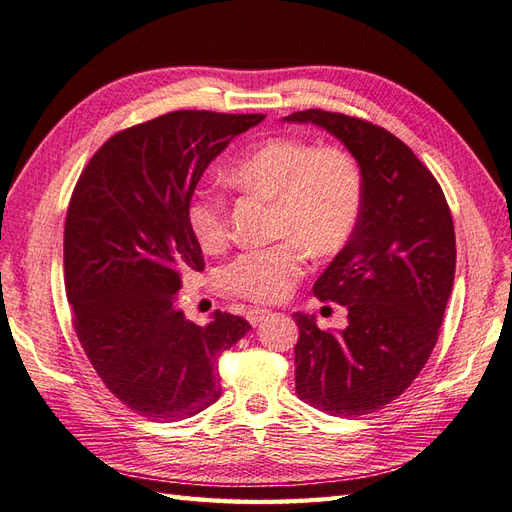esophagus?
I'll return each mask as SVG.
<instances>
[{"label":"esophagus","instance_id":"1","mask_svg":"<svg viewBox=\"0 0 512 512\" xmlns=\"http://www.w3.org/2000/svg\"><path fill=\"white\" fill-rule=\"evenodd\" d=\"M270 313H272V311H268V309H259V307H257V309H251V311L246 313V320L251 322L253 326H257V324L264 322V320L270 316Z\"/></svg>","mask_w":512,"mask_h":512}]
</instances>
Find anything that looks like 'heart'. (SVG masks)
Segmentation results:
<instances>
[{"label":"heart","instance_id":"b5f03b06","mask_svg":"<svg viewBox=\"0 0 512 512\" xmlns=\"http://www.w3.org/2000/svg\"><path fill=\"white\" fill-rule=\"evenodd\" d=\"M225 177L235 188L274 203L272 233L285 240L240 253L222 268V285L255 303H277L290 294L305 268L303 248L329 255L355 231L363 207V179L355 160L333 147L316 149L298 138H268L238 157ZM194 240L205 253L229 242L227 203L199 190L186 209Z\"/></svg>","mask_w":512,"mask_h":512}]
</instances>
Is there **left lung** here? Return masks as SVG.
I'll list each match as a JSON object with an SVG mask.
<instances>
[{
	"instance_id": "1",
	"label": "left lung",
	"mask_w": 512,
	"mask_h": 512,
	"mask_svg": "<svg viewBox=\"0 0 512 512\" xmlns=\"http://www.w3.org/2000/svg\"><path fill=\"white\" fill-rule=\"evenodd\" d=\"M283 121L329 131L363 179L357 227L313 283L320 300L346 305L348 326L320 331L316 318L294 313L296 393L329 415H368L415 381L437 344L456 268L450 207L430 170L387 129L324 110Z\"/></svg>"
}]
</instances>
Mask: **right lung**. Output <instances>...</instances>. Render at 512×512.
I'll return each instance as SVG.
<instances>
[{
	"mask_svg": "<svg viewBox=\"0 0 512 512\" xmlns=\"http://www.w3.org/2000/svg\"><path fill=\"white\" fill-rule=\"evenodd\" d=\"M264 114L179 110L112 136L73 190L64 285L75 333L101 381L131 411L177 422L220 398L216 359L251 329L216 309L179 307L183 274L205 268L186 209L205 168Z\"/></svg>",
	"mask_w": 512,
	"mask_h": 512,
	"instance_id": "obj_1",
	"label": "right lung"
}]
</instances>
